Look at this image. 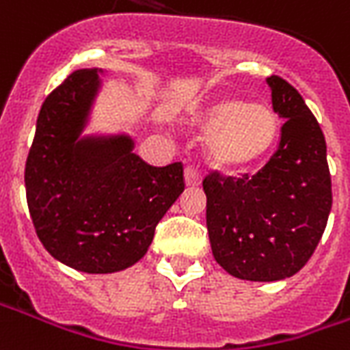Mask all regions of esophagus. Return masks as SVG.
<instances>
[{"label":"esophagus","instance_id":"1","mask_svg":"<svg viewBox=\"0 0 350 350\" xmlns=\"http://www.w3.org/2000/svg\"><path fill=\"white\" fill-rule=\"evenodd\" d=\"M185 183L189 187H196L202 183V174L194 165H187L185 167Z\"/></svg>","mask_w":350,"mask_h":350}]
</instances>
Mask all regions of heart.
Instances as JSON below:
<instances>
[{
	"mask_svg": "<svg viewBox=\"0 0 350 350\" xmlns=\"http://www.w3.org/2000/svg\"><path fill=\"white\" fill-rule=\"evenodd\" d=\"M198 124L209 133L207 154L224 170L246 169L270 150L279 133L277 113L266 104L222 97L200 111Z\"/></svg>",
	"mask_w": 350,
	"mask_h": 350,
	"instance_id": "1",
	"label": "heart"
}]
</instances>
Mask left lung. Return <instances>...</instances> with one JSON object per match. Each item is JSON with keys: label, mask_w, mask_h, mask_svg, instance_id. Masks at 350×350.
Listing matches in <instances>:
<instances>
[{"label": "left lung", "mask_w": 350, "mask_h": 350, "mask_svg": "<svg viewBox=\"0 0 350 350\" xmlns=\"http://www.w3.org/2000/svg\"><path fill=\"white\" fill-rule=\"evenodd\" d=\"M284 122L279 146L257 174L205 176L211 250L224 270L246 281H281L308 262L321 240L332 183L319 122L295 88L268 79Z\"/></svg>", "instance_id": "1"}]
</instances>
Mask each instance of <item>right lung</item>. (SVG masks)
Here are the masks:
<instances>
[{
    "instance_id": "1",
    "label": "right lung",
    "mask_w": 350,
    "mask_h": 350,
    "mask_svg": "<svg viewBox=\"0 0 350 350\" xmlns=\"http://www.w3.org/2000/svg\"><path fill=\"white\" fill-rule=\"evenodd\" d=\"M97 90V69H79L47 95L27 156L25 193L53 257L86 273H113L145 255L185 180L180 161L152 167L126 135L80 139Z\"/></svg>"
}]
</instances>
